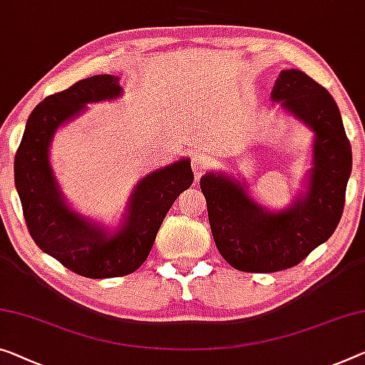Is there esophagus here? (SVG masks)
I'll use <instances>...</instances> for the list:
<instances>
[{
	"instance_id": "obj_1",
	"label": "esophagus",
	"mask_w": 365,
	"mask_h": 365,
	"mask_svg": "<svg viewBox=\"0 0 365 365\" xmlns=\"http://www.w3.org/2000/svg\"><path fill=\"white\" fill-rule=\"evenodd\" d=\"M210 168V160L209 156L204 153H195L192 156V170L197 176H200L202 173H205Z\"/></svg>"
}]
</instances>
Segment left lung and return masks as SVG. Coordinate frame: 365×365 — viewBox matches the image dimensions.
<instances>
[{
  "instance_id": "8db88e82",
  "label": "left lung",
  "mask_w": 365,
  "mask_h": 365,
  "mask_svg": "<svg viewBox=\"0 0 365 365\" xmlns=\"http://www.w3.org/2000/svg\"><path fill=\"white\" fill-rule=\"evenodd\" d=\"M271 98L315 133L305 192L271 212L232 176L210 171L200 178L217 248L230 266L245 272L297 266L331 237L343 215L352 168L343 119L327 89L292 68L280 71Z\"/></svg>"
}]
</instances>
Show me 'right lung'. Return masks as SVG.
Masks as SVG:
<instances>
[{
  "label": "right lung",
  "instance_id": "obj_1",
  "mask_svg": "<svg viewBox=\"0 0 365 365\" xmlns=\"http://www.w3.org/2000/svg\"><path fill=\"white\" fill-rule=\"evenodd\" d=\"M120 94L119 78L96 75L47 96L31 112L14 158V182L32 240L43 253L89 279L137 271L173 202L194 181L189 158L151 171L133 189L115 232L71 209L50 165V143L61 125L86 110V104Z\"/></svg>",
  "mask_w": 365,
  "mask_h": 365
}]
</instances>
